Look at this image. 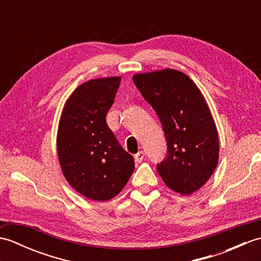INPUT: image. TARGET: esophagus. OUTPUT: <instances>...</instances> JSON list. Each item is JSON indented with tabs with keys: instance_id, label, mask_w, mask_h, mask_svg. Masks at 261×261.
<instances>
[{
	"instance_id": "34e87169",
	"label": "esophagus",
	"mask_w": 261,
	"mask_h": 261,
	"mask_svg": "<svg viewBox=\"0 0 261 261\" xmlns=\"http://www.w3.org/2000/svg\"><path fill=\"white\" fill-rule=\"evenodd\" d=\"M143 158H145V152L143 151H139L137 154H135V160L137 163H141Z\"/></svg>"
}]
</instances>
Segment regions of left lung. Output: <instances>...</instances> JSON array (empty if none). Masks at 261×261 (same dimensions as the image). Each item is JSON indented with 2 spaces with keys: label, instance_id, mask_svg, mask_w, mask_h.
Returning a JSON list of instances; mask_svg holds the SVG:
<instances>
[{
  "label": "left lung",
  "instance_id": "1",
  "mask_svg": "<svg viewBox=\"0 0 261 261\" xmlns=\"http://www.w3.org/2000/svg\"><path fill=\"white\" fill-rule=\"evenodd\" d=\"M138 90L156 111L167 140V154L157 170L170 190L198 191L219 162V136L203 94L186 74L176 69L136 74Z\"/></svg>",
  "mask_w": 261,
  "mask_h": 261
}]
</instances>
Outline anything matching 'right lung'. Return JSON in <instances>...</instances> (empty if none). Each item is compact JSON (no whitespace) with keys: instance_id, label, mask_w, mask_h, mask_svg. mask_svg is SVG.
I'll return each instance as SVG.
<instances>
[{"instance_id":"1","label":"right lung","mask_w":261,"mask_h":261,"mask_svg":"<svg viewBox=\"0 0 261 261\" xmlns=\"http://www.w3.org/2000/svg\"><path fill=\"white\" fill-rule=\"evenodd\" d=\"M121 77L91 80L67 99L60 116L57 152L71 187L93 201L105 202L123 190L135 160L107 124Z\"/></svg>"}]
</instances>
